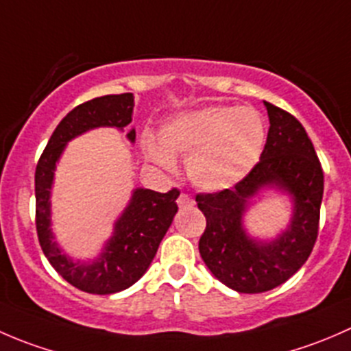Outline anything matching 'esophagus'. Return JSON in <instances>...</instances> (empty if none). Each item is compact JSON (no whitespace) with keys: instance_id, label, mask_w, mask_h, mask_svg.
<instances>
[{"instance_id":"1","label":"esophagus","mask_w":351,"mask_h":351,"mask_svg":"<svg viewBox=\"0 0 351 351\" xmlns=\"http://www.w3.org/2000/svg\"><path fill=\"white\" fill-rule=\"evenodd\" d=\"M176 204H178L180 208H186V207H192L193 200L186 195V193H182V195L178 197V200H176Z\"/></svg>"}]
</instances>
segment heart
I'll return each instance as SVG.
<instances>
[{"instance_id":"1","label":"heart","mask_w":351,"mask_h":351,"mask_svg":"<svg viewBox=\"0 0 351 351\" xmlns=\"http://www.w3.org/2000/svg\"><path fill=\"white\" fill-rule=\"evenodd\" d=\"M267 125L251 107L212 105L182 112L159 129V143L143 141L146 158L171 171L175 156L186 158V175L200 190L221 192L243 182L260 161Z\"/></svg>"}]
</instances>
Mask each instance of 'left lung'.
Instances as JSON below:
<instances>
[{
  "instance_id": "left-lung-1",
  "label": "left lung",
  "mask_w": 351,
  "mask_h": 351,
  "mask_svg": "<svg viewBox=\"0 0 351 351\" xmlns=\"http://www.w3.org/2000/svg\"><path fill=\"white\" fill-rule=\"evenodd\" d=\"M270 129L260 162L234 189L198 193L207 219L198 251L219 282L241 293H260L289 280L307 261L319 228L324 175L302 123L263 101ZM263 189L293 198L289 226L274 240H256L243 228L250 202Z\"/></svg>"
}]
</instances>
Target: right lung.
<instances>
[{
  "label": "right lung",
  "instance_id": "right-lung-1",
  "mask_svg": "<svg viewBox=\"0 0 351 351\" xmlns=\"http://www.w3.org/2000/svg\"><path fill=\"white\" fill-rule=\"evenodd\" d=\"M132 93L105 95L77 105L56 127L35 169V224L42 251L66 282L88 293L108 295L136 284L149 268L178 210L176 189L168 193L136 189L95 260H73L56 241L51 228V190L56 166L67 143L98 127H113L123 132L132 122ZM127 139L136 141V129L127 132Z\"/></svg>",
  "mask_w": 351,
  "mask_h": 351
}]
</instances>
